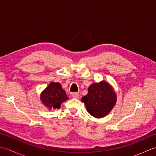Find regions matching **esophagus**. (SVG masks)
Wrapping results in <instances>:
<instances>
[{"instance_id":"obj_1","label":"esophagus","mask_w":156,"mask_h":156,"mask_svg":"<svg viewBox=\"0 0 156 156\" xmlns=\"http://www.w3.org/2000/svg\"><path fill=\"white\" fill-rule=\"evenodd\" d=\"M72 97L74 98H78L80 95H79V93H78V92H74V93L72 94Z\"/></svg>"}]
</instances>
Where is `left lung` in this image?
Masks as SVG:
<instances>
[{"label": "left lung", "instance_id": "8db88e82", "mask_svg": "<svg viewBox=\"0 0 156 156\" xmlns=\"http://www.w3.org/2000/svg\"><path fill=\"white\" fill-rule=\"evenodd\" d=\"M88 113L95 118H102L110 112L117 102L113 87L105 80L92 84L88 94L82 98Z\"/></svg>", "mask_w": 156, "mask_h": 156}]
</instances>
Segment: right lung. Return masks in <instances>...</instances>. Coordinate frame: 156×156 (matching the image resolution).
Masks as SVG:
<instances>
[{
  "label": "right lung",
  "instance_id": "obj_1",
  "mask_svg": "<svg viewBox=\"0 0 156 156\" xmlns=\"http://www.w3.org/2000/svg\"><path fill=\"white\" fill-rule=\"evenodd\" d=\"M68 99L65 90L58 82H51L40 94L41 102L49 111L51 108H59L62 102Z\"/></svg>",
  "mask_w": 156,
  "mask_h": 156
}]
</instances>
